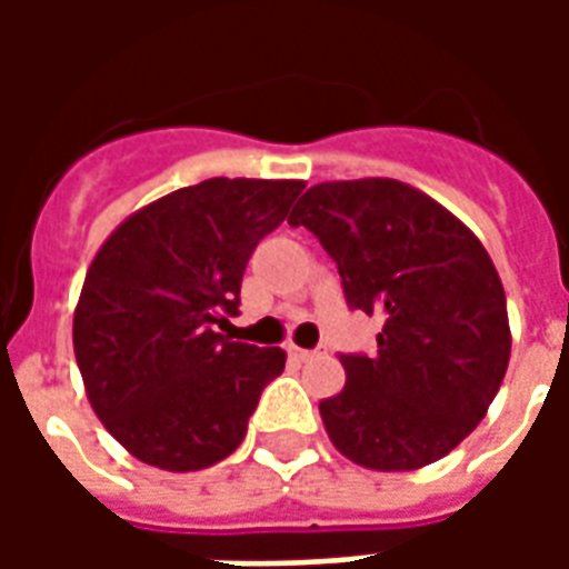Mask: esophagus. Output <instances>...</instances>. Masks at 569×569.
<instances>
[{"label": "esophagus", "mask_w": 569, "mask_h": 569, "mask_svg": "<svg viewBox=\"0 0 569 569\" xmlns=\"http://www.w3.org/2000/svg\"><path fill=\"white\" fill-rule=\"evenodd\" d=\"M289 357L292 359H298V362H308V359H313V357H320V350H301V347H289Z\"/></svg>", "instance_id": "34e87169"}]
</instances>
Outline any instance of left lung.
Segmentation results:
<instances>
[{
	"label": "left lung",
	"mask_w": 569,
	"mask_h": 569,
	"mask_svg": "<svg viewBox=\"0 0 569 569\" xmlns=\"http://www.w3.org/2000/svg\"><path fill=\"white\" fill-rule=\"evenodd\" d=\"M289 224L320 237L347 305L383 320L378 353L341 357L345 390L320 402L335 448L378 472L451 453L488 415L512 353L488 249L439 200L383 176L308 188Z\"/></svg>",
	"instance_id": "1"
}]
</instances>
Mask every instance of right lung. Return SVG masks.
Returning <instances> with one entry per match:
<instances>
[{
    "label": "right lung",
    "mask_w": 569,
    "mask_h": 569,
    "mask_svg": "<svg viewBox=\"0 0 569 569\" xmlns=\"http://www.w3.org/2000/svg\"><path fill=\"white\" fill-rule=\"evenodd\" d=\"M301 179H203L130 212L97 249L72 347L93 415L167 472L219 463L247 436L280 347L228 341L252 249L289 216Z\"/></svg>",
    "instance_id": "obj_1"
}]
</instances>
